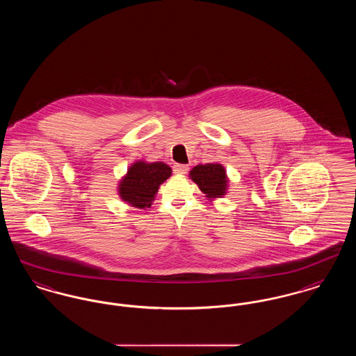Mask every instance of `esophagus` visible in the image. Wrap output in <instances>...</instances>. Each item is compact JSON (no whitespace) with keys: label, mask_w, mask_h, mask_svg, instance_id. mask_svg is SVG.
Returning a JSON list of instances; mask_svg holds the SVG:
<instances>
[{"label":"esophagus","mask_w":356,"mask_h":356,"mask_svg":"<svg viewBox=\"0 0 356 356\" xmlns=\"http://www.w3.org/2000/svg\"><path fill=\"white\" fill-rule=\"evenodd\" d=\"M188 170H189V167H188V165H184V164H176V165H173V172H175V173L186 175Z\"/></svg>","instance_id":"1"}]
</instances>
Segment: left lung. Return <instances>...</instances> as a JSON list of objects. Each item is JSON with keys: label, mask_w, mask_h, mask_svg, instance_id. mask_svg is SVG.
<instances>
[{"label": "left lung", "mask_w": 356, "mask_h": 356, "mask_svg": "<svg viewBox=\"0 0 356 356\" xmlns=\"http://www.w3.org/2000/svg\"><path fill=\"white\" fill-rule=\"evenodd\" d=\"M189 176L208 199L221 197L227 192L228 180L221 164H199L189 172Z\"/></svg>", "instance_id": "left-lung-1"}]
</instances>
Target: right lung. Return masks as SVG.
Here are the masks:
<instances>
[{"mask_svg": "<svg viewBox=\"0 0 356 356\" xmlns=\"http://www.w3.org/2000/svg\"><path fill=\"white\" fill-rule=\"evenodd\" d=\"M170 175L172 170L165 163L136 161L120 181V197L135 208H149L159 186Z\"/></svg>", "mask_w": 356, "mask_h": 356, "instance_id": "obj_1", "label": "right lung"}]
</instances>
